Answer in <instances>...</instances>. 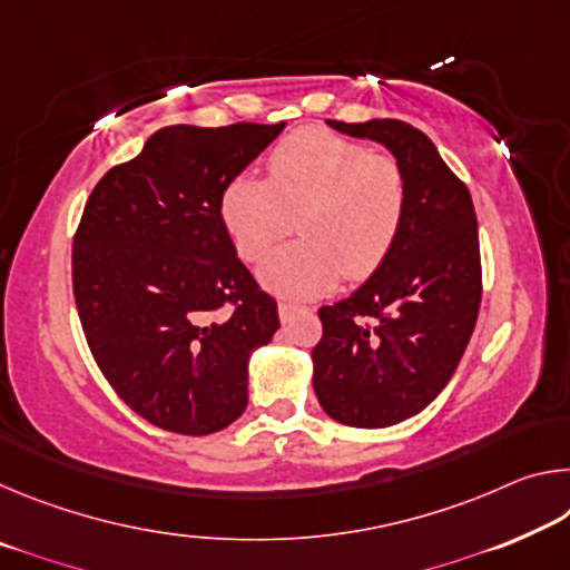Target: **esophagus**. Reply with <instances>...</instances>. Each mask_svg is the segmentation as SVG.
Segmentation results:
<instances>
[{
	"label": "esophagus",
	"mask_w": 570,
	"mask_h": 570,
	"mask_svg": "<svg viewBox=\"0 0 570 570\" xmlns=\"http://www.w3.org/2000/svg\"><path fill=\"white\" fill-rule=\"evenodd\" d=\"M302 312H308V308H306V306H298V304H288V302L278 304V320H282L284 324L292 322L294 316L302 314Z\"/></svg>",
	"instance_id": "34e87169"
}]
</instances>
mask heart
Segmentation results:
<instances>
[{"instance_id": "heart-1", "label": "heart", "mask_w": 570, "mask_h": 570, "mask_svg": "<svg viewBox=\"0 0 570 570\" xmlns=\"http://www.w3.org/2000/svg\"><path fill=\"white\" fill-rule=\"evenodd\" d=\"M266 168V178H228L218 196L220 224L244 262H258L296 216L302 238L262 264L264 286L314 298L332 292L344 274L356 282L377 272L407 208L397 163L326 128H304L278 142Z\"/></svg>"}]
</instances>
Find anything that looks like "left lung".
<instances>
[{
    "label": "left lung",
    "instance_id": "left-lung-1",
    "mask_svg": "<svg viewBox=\"0 0 570 570\" xmlns=\"http://www.w3.org/2000/svg\"><path fill=\"white\" fill-rule=\"evenodd\" d=\"M326 125L392 153L407 208L377 272L352 296L320 308L314 392L336 422L390 428L428 407L465 354L482 296L478 218L465 183L410 122Z\"/></svg>",
    "mask_w": 570,
    "mask_h": 570
}]
</instances>
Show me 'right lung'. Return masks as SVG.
<instances>
[{
  "label": "right lung",
  "instance_id": "1",
  "mask_svg": "<svg viewBox=\"0 0 570 570\" xmlns=\"http://www.w3.org/2000/svg\"><path fill=\"white\" fill-rule=\"evenodd\" d=\"M284 125H168L85 204L72 244L85 340L118 397L160 430L210 435L246 410L248 356L278 312L236 256L218 196Z\"/></svg>",
  "mask_w": 570,
  "mask_h": 570
}]
</instances>
